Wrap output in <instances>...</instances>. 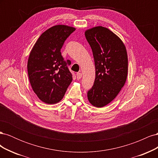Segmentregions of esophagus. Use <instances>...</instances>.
<instances>
[{
  "label": "esophagus",
  "instance_id": "esophagus-1",
  "mask_svg": "<svg viewBox=\"0 0 158 158\" xmlns=\"http://www.w3.org/2000/svg\"><path fill=\"white\" fill-rule=\"evenodd\" d=\"M82 73H78L77 74H76V77H77L78 80L81 79V78H82Z\"/></svg>",
  "mask_w": 158,
  "mask_h": 158
}]
</instances>
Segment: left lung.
<instances>
[{
  "label": "left lung",
  "mask_w": 158,
  "mask_h": 158,
  "mask_svg": "<svg viewBox=\"0 0 158 158\" xmlns=\"http://www.w3.org/2000/svg\"><path fill=\"white\" fill-rule=\"evenodd\" d=\"M85 36L92 50L95 68V78L88 91V99L94 106L102 107L115 98L125 84L126 47L120 38L102 26L85 31Z\"/></svg>",
  "instance_id": "1"
}]
</instances>
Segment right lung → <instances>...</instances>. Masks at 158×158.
Here are the masks:
<instances>
[{
  "mask_svg": "<svg viewBox=\"0 0 158 158\" xmlns=\"http://www.w3.org/2000/svg\"><path fill=\"white\" fill-rule=\"evenodd\" d=\"M75 28L64 25L43 33L33 46L27 62V73L33 92L42 102L58 103L63 99L73 77L60 49Z\"/></svg>",
  "mask_w": 158,
  "mask_h": 158,
  "instance_id": "right-lung-1",
  "label": "right lung"
}]
</instances>
